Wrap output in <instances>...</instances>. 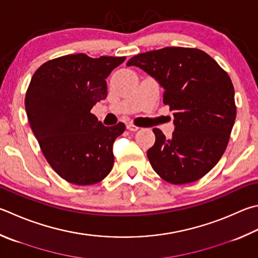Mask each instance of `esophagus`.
<instances>
[{
  "label": "esophagus",
  "instance_id": "obj_1",
  "mask_svg": "<svg viewBox=\"0 0 258 258\" xmlns=\"http://www.w3.org/2000/svg\"><path fill=\"white\" fill-rule=\"evenodd\" d=\"M126 128H127L128 131H132V132H137V131H138L140 127H139V126H137V125L132 124V123H128L127 125H126Z\"/></svg>",
  "mask_w": 258,
  "mask_h": 258
}]
</instances>
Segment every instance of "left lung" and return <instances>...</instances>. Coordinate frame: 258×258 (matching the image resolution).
Here are the masks:
<instances>
[{
	"instance_id": "left-lung-1",
	"label": "left lung",
	"mask_w": 258,
	"mask_h": 258,
	"mask_svg": "<svg viewBox=\"0 0 258 258\" xmlns=\"http://www.w3.org/2000/svg\"><path fill=\"white\" fill-rule=\"evenodd\" d=\"M138 67L163 88V104L174 115L175 131L166 139L153 128L148 150L153 170L175 185L199 180L217 165L236 119L235 90L228 73L198 48L165 47L133 56Z\"/></svg>"
}]
</instances>
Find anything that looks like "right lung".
I'll use <instances>...</instances> for the list:
<instances>
[{
  "instance_id": "obj_1",
  "label": "right lung",
  "mask_w": 258,
  "mask_h": 258,
  "mask_svg": "<svg viewBox=\"0 0 258 258\" xmlns=\"http://www.w3.org/2000/svg\"><path fill=\"white\" fill-rule=\"evenodd\" d=\"M125 58L65 55L31 78L25 106L32 133L50 167L71 184H97L113 169V144L125 125L107 127L90 110L106 99V79Z\"/></svg>"
}]
</instances>
